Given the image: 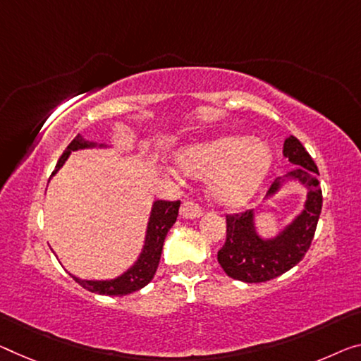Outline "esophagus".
Returning a JSON list of instances; mask_svg holds the SVG:
<instances>
[{
  "instance_id": "esophagus-1",
  "label": "esophagus",
  "mask_w": 361,
  "mask_h": 361,
  "mask_svg": "<svg viewBox=\"0 0 361 361\" xmlns=\"http://www.w3.org/2000/svg\"><path fill=\"white\" fill-rule=\"evenodd\" d=\"M202 214H203L202 208H200L197 203H193V202H184V203H182V207H180V216H182V218L195 219V218H200V216H202Z\"/></svg>"
}]
</instances>
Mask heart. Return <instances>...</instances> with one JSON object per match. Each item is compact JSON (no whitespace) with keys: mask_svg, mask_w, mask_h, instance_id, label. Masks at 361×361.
<instances>
[{"mask_svg":"<svg viewBox=\"0 0 361 361\" xmlns=\"http://www.w3.org/2000/svg\"><path fill=\"white\" fill-rule=\"evenodd\" d=\"M273 163L268 143L226 135L182 149L177 164L193 179L209 180V193L224 207H242L263 184Z\"/></svg>","mask_w":361,"mask_h":361,"instance_id":"obj_1","label":"heart"}]
</instances>
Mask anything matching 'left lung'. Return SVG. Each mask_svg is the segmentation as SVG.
<instances>
[{
    "label": "left lung",
    "mask_w": 361,
    "mask_h": 361,
    "mask_svg": "<svg viewBox=\"0 0 361 361\" xmlns=\"http://www.w3.org/2000/svg\"><path fill=\"white\" fill-rule=\"evenodd\" d=\"M284 157L297 168L271 184L268 197L276 195L289 180H298L307 188L303 212L286 226L279 234L263 238L257 232L253 209L226 216V242L218 252V262L224 273L242 282H266L284 274L302 262L314 237L323 207L319 171L313 158L298 138H286Z\"/></svg>",
    "instance_id": "8db88e82"
}]
</instances>
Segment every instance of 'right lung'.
<instances>
[{
  "label": "right lung",
  "mask_w": 361,
  "mask_h": 361,
  "mask_svg": "<svg viewBox=\"0 0 361 361\" xmlns=\"http://www.w3.org/2000/svg\"><path fill=\"white\" fill-rule=\"evenodd\" d=\"M93 147H106V145H97L95 142H87L84 137L77 135L72 140L68 148L64 149V153L61 154L59 161L54 168V176L58 171L63 168L66 159L69 158V154L75 149H84V148H93ZM180 202H166V200H157L153 203L152 214L148 219L147 227V235H145V245L142 248L140 257L137 262L126 271L124 274H121L116 279L109 281H87L79 279V277L72 276V279L84 287V289L99 293V295H127L135 290H140L142 287H145L149 281L153 279L154 273H157L159 258H161L163 252V243L164 238L168 235V231L173 227L177 219V213H179Z\"/></svg>",
  "instance_id": "add662e5"
}]
</instances>
